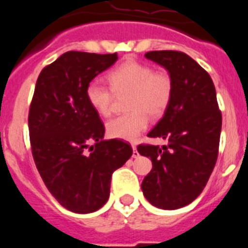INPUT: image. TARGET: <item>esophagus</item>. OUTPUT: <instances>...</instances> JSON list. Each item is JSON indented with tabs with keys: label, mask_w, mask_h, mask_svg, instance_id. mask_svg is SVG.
Wrapping results in <instances>:
<instances>
[{
	"label": "esophagus",
	"mask_w": 248,
	"mask_h": 248,
	"mask_svg": "<svg viewBox=\"0 0 248 248\" xmlns=\"http://www.w3.org/2000/svg\"><path fill=\"white\" fill-rule=\"evenodd\" d=\"M133 157H134V159H138V157H139V153H138L137 146L135 145H133Z\"/></svg>",
	"instance_id": "1"
}]
</instances>
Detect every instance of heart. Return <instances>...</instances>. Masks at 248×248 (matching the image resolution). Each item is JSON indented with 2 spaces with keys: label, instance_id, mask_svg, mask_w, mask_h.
<instances>
[{
  "label": "heart",
  "instance_id": "1",
  "mask_svg": "<svg viewBox=\"0 0 248 248\" xmlns=\"http://www.w3.org/2000/svg\"><path fill=\"white\" fill-rule=\"evenodd\" d=\"M110 88L99 80H92L85 89V97L92 108L103 117L110 115L113 93H129L126 109L130 110L107 123L110 138L134 141L146 129L149 117H161L172 95V82L164 72L139 61L129 59L111 69L107 76Z\"/></svg>",
  "mask_w": 248,
  "mask_h": 248
}]
</instances>
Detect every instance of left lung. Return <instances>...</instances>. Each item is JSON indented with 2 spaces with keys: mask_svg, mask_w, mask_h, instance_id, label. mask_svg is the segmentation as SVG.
<instances>
[{
  "mask_svg": "<svg viewBox=\"0 0 248 248\" xmlns=\"http://www.w3.org/2000/svg\"><path fill=\"white\" fill-rule=\"evenodd\" d=\"M145 57L168 71L172 95L148 134L168 140V145L138 146L153 163L141 190L155 207L176 210L191 203L207 184L217 160L222 118L211 77L191 57L177 50H153Z\"/></svg>",
  "mask_w": 248,
  "mask_h": 248,
  "instance_id": "left-lung-1",
  "label": "left lung"
}]
</instances>
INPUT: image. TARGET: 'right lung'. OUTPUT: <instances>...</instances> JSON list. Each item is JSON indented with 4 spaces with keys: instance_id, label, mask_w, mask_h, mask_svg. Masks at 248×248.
I'll use <instances>...</instances> for the list:
<instances>
[{
    "instance_id": "obj_1",
    "label": "right lung",
    "mask_w": 248,
    "mask_h": 248,
    "mask_svg": "<svg viewBox=\"0 0 248 248\" xmlns=\"http://www.w3.org/2000/svg\"><path fill=\"white\" fill-rule=\"evenodd\" d=\"M117 59V53L65 52L39 73L31 103L28 128L39 175L53 198L76 214L105 205L111 174L133 154L128 143L103 139L104 125L85 97L87 85Z\"/></svg>"
}]
</instances>
